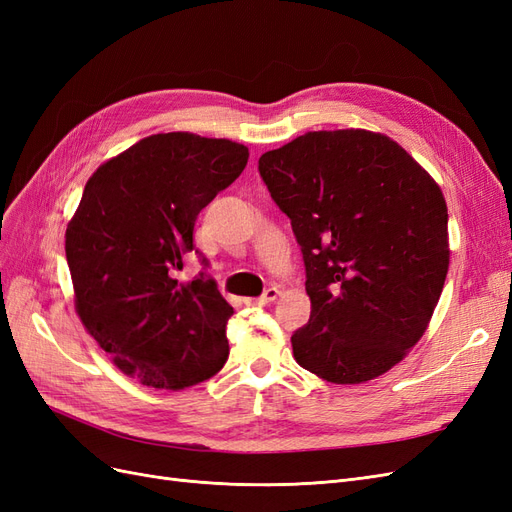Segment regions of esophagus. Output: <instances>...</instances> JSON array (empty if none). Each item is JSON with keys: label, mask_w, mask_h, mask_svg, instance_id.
<instances>
[{"label": "esophagus", "mask_w": 512, "mask_h": 512, "mask_svg": "<svg viewBox=\"0 0 512 512\" xmlns=\"http://www.w3.org/2000/svg\"><path fill=\"white\" fill-rule=\"evenodd\" d=\"M277 297H280V288L273 286V288L265 290V294H262V297H258V299H245V305H252V307H256V305H269Z\"/></svg>", "instance_id": "esophagus-1"}]
</instances>
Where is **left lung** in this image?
I'll list each match as a JSON object with an SVG mask.
<instances>
[{"mask_svg": "<svg viewBox=\"0 0 512 512\" xmlns=\"http://www.w3.org/2000/svg\"><path fill=\"white\" fill-rule=\"evenodd\" d=\"M262 181L292 224L312 314L292 335L303 369L333 384L386 374L423 337L451 260L440 185L393 138L305 132L262 153Z\"/></svg>", "mask_w": 512, "mask_h": 512, "instance_id": "1", "label": "left lung"}]
</instances>
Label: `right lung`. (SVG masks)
Returning <instances> with one entry per match:
<instances>
[{"label":"right lung","mask_w":512,"mask_h":512,"mask_svg":"<svg viewBox=\"0 0 512 512\" xmlns=\"http://www.w3.org/2000/svg\"><path fill=\"white\" fill-rule=\"evenodd\" d=\"M250 151L228 138L151 134L89 177L66 228L74 307L123 374L183 391L228 359L232 307L209 277L175 280L194 222Z\"/></svg>","instance_id":"obj_1"}]
</instances>
